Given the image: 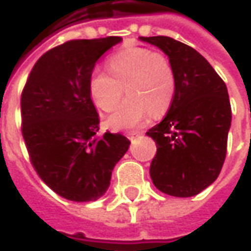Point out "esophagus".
<instances>
[{
    "label": "esophagus",
    "mask_w": 251,
    "mask_h": 251,
    "mask_svg": "<svg viewBox=\"0 0 251 251\" xmlns=\"http://www.w3.org/2000/svg\"><path fill=\"white\" fill-rule=\"evenodd\" d=\"M140 135H142V131H131V132H128V138L130 140L135 138V137H140Z\"/></svg>",
    "instance_id": "1"
}]
</instances>
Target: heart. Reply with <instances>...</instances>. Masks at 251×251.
<instances>
[{"label": "heart", "mask_w": 251, "mask_h": 251, "mask_svg": "<svg viewBox=\"0 0 251 251\" xmlns=\"http://www.w3.org/2000/svg\"><path fill=\"white\" fill-rule=\"evenodd\" d=\"M107 74H95L89 81V95L96 107L113 111L120 103L124 88L128 98L109 117L116 130L138 127L150 114L160 116L172 104L176 79L169 60L144 47H130L107 61Z\"/></svg>", "instance_id": "obj_1"}]
</instances>
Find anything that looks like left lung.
<instances>
[{
    "instance_id": "8db88e82",
    "label": "left lung",
    "mask_w": 251,
    "mask_h": 251,
    "mask_svg": "<svg viewBox=\"0 0 251 251\" xmlns=\"http://www.w3.org/2000/svg\"><path fill=\"white\" fill-rule=\"evenodd\" d=\"M140 40L168 55L176 79L168 114L147 132L158 148L151 162V178L165 194L193 197L217 180L225 162L232 121L226 85L187 44L168 36Z\"/></svg>"
}]
</instances>
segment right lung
<instances>
[{"instance_id": "add662e5", "label": "right lung", "mask_w": 251, "mask_h": 251, "mask_svg": "<svg viewBox=\"0 0 251 251\" xmlns=\"http://www.w3.org/2000/svg\"><path fill=\"white\" fill-rule=\"evenodd\" d=\"M121 40L109 36L54 47L34 64L22 92V135L32 165L70 201L100 198L130 147L121 134H98L99 114L89 95L95 64Z\"/></svg>"}]
</instances>
